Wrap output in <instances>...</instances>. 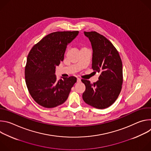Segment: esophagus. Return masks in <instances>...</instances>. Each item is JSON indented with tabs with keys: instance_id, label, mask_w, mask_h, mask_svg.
<instances>
[{
	"instance_id": "obj_1",
	"label": "esophagus",
	"mask_w": 151,
	"mask_h": 151,
	"mask_svg": "<svg viewBox=\"0 0 151 151\" xmlns=\"http://www.w3.org/2000/svg\"><path fill=\"white\" fill-rule=\"evenodd\" d=\"M81 80L80 78H77V82H81Z\"/></svg>"
}]
</instances>
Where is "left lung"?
I'll use <instances>...</instances> for the list:
<instances>
[{"mask_svg":"<svg viewBox=\"0 0 151 151\" xmlns=\"http://www.w3.org/2000/svg\"><path fill=\"white\" fill-rule=\"evenodd\" d=\"M93 49L92 69L100 73L99 80L93 83L82 79L85 85L83 101L99 109L111 106L117 99L123 81L122 63L119 54L112 43L96 32H84Z\"/></svg>","mask_w":151,"mask_h":151,"instance_id":"8db88e82","label":"left lung"}]
</instances>
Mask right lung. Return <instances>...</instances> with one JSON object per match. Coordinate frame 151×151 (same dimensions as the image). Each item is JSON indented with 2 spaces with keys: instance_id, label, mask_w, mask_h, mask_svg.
Wrapping results in <instances>:
<instances>
[{
  "instance_id": "add662e5",
  "label": "right lung",
  "mask_w": 151,
  "mask_h": 151,
  "mask_svg": "<svg viewBox=\"0 0 151 151\" xmlns=\"http://www.w3.org/2000/svg\"><path fill=\"white\" fill-rule=\"evenodd\" d=\"M78 31L56 32L42 38L29 53L25 68L27 87L33 100L46 108L66 101L76 82L74 76L57 79L56 66L64 60L68 44Z\"/></svg>"
}]
</instances>
